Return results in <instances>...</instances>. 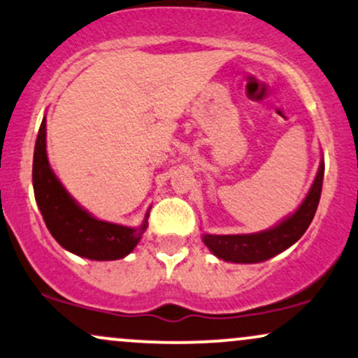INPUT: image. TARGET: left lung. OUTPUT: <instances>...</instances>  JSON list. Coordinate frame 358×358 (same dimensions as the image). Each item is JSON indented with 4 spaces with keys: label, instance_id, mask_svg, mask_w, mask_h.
I'll use <instances>...</instances> for the list:
<instances>
[{
    "label": "left lung",
    "instance_id": "left-lung-1",
    "mask_svg": "<svg viewBox=\"0 0 358 358\" xmlns=\"http://www.w3.org/2000/svg\"><path fill=\"white\" fill-rule=\"evenodd\" d=\"M323 173L324 165L322 162L306 199L303 200V203L299 205V208L293 215L287 217L276 227L259 234H241V236L203 234L205 245L217 257L224 259L227 262H242V264L268 261L276 254L282 252L289 245H293L310 227L316 208H318L320 195H322Z\"/></svg>",
    "mask_w": 358,
    "mask_h": 358
}]
</instances>
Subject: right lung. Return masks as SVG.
Listing matches in <instances>:
<instances>
[{"mask_svg":"<svg viewBox=\"0 0 358 358\" xmlns=\"http://www.w3.org/2000/svg\"><path fill=\"white\" fill-rule=\"evenodd\" d=\"M47 126H40L34 153L35 200L50 234L64 249L94 261H114L127 256L148 227L145 219L139 229L94 219L73 202L53 175L47 158Z\"/></svg>","mask_w":358,"mask_h":358,"instance_id":"obj_1","label":"right lung"}]
</instances>
